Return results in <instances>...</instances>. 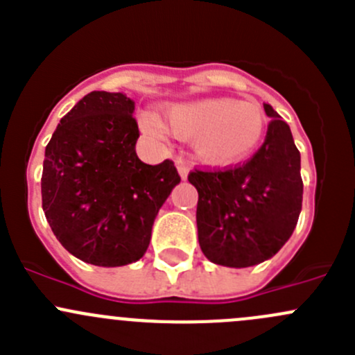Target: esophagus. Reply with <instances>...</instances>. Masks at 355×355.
I'll list each match as a JSON object with an SVG mask.
<instances>
[{
    "label": "esophagus",
    "mask_w": 355,
    "mask_h": 355,
    "mask_svg": "<svg viewBox=\"0 0 355 355\" xmlns=\"http://www.w3.org/2000/svg\"><path fill=\"white\" fill-rule=\"evenodd\" d=\"M177 170H178V173H180L182 180H185V178L189 177V166L182 159H177Z\"/></svg>",
    "instance_id": "obj_1"
}]
</instances>
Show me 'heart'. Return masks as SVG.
Here are the masks:
<instances>
[{
  "instance_id": "1",
  "label": "heart",
  "mask_w": 355,
  "mask_h": 355,
  "mask_svg": "<svg viewBox=\"0 0 355 355\" xmlns=\"http://www.w3.org/2000/svg\"><path fill=\"white\" fill-rule=\"evenodd\" d=\"M148 130L163 137L164 127L155 118ZM164 125L180 139H194L196 155L211 166H232L256 153L266 132V116L254 103L232 98H202L168 106Z\"/></svg>"
}]
</instances>
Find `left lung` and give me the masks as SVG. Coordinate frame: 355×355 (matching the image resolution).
Wrapping results in <instances>:
<instances>
[{"mask_svg":"<svg viewBox=\"0 0 355 355\" xmlns=\"http://www.w3.org/2000/svg\"><path fill=\"white\" fill-rule=\"evenodd\" d=\"M266 139L245 164L192 171L198 189V235L214 264L249 268L273 257L295 230L302 209L300 153L287 121L270 105Z\"/></svg>","mask_w":355,"mask_h":355,"instance_id":"1","label":"left lung"}]
</instances>
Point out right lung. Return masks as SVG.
Listing matches in <instances>:
<instances>
[{"instance_id": "right-lung-1", "label": "right lung", "mask_w": 355, "mask_h": 355, "mask_svg": "<svg viewBox=\"0 0 355 355\" xmlns=\"http://www.w3.org/2000/svg\"><path fill=\"white\" fill-rule=\"evenodd\" d=\"M134 110L123 92H89L60 120L46 146V220L71 256L94 266L141 259L157 211L180 184L173 161L153 166L137 157Z\"/></svg>"}]
</instances>
